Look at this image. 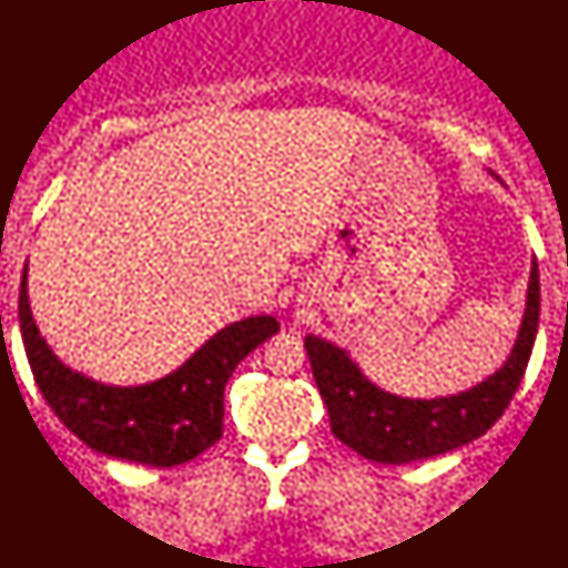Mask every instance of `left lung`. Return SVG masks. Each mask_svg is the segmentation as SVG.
Returning a JSON list of instances; mask_svg holds the SVG:
<instances>
[{"mask_svg":"<svg viewBox=\"0 0 568 568\" xmlns=\"http://www.w3.org/2000/svg\"><path fill=\"white\" fill-rule=\"evenodd\" d=\"M540 322V275L532 262L519 337L506 364L469 390L440 398H400L377 387L346 351L325 337L306 335L329 429L358 456L379 464H412L477 440L504 416L532 354Z\"/></svg>","mask_w":568,"mask_h":568,"instance_id":"obj_1","label":"left lung"}]
</instances>
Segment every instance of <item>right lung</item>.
Here are the masks:
<instances>
[{
  "label": "right lung",
  "mask_w": 568,
  "mask_h": 568,
  "mask_svg": "<svg viewBox=\"0 0 568 568\" xmlns=\"http://www.w3.org/2000/svg\"><path fill=\"white\" fill-rule=\"evenodd\" d=\"M20 333L41 396L60 422L97 454L146 466H178L222 437L225 385L233 369L280 325L270 314L222 327L183 367L146 385H104L64 367L36 327L28 264L20 280Z\"/></svg>",
  "instance_id": "add662e5"
}]
</instances>
